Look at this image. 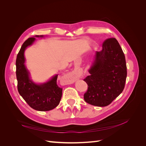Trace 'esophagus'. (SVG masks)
Listing matches in <instances>:
<instances>
[{
	"label": "esophagus",
	"mask_w": 146,
	"mask_h": 146,
	"mask_svg": "<svg viewBox=\"0 0 146 146\" xmlns=\"http://www.w3.org/2000/svg\"><path fill=\"white\" fill-rule=\"evenodd\" d=\"M68 82L69 83H72L74 82L75 81V78H74V76H73L72 74H69L68 75Z\"/></svg>",
	"instance_id": "esophagus-1"
}]
</instances>
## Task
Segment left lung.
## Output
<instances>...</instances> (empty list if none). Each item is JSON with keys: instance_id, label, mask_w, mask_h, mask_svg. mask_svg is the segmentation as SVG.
<instances>
[{"instance_id": "left-lung-1", "label": "left lung", "mask_w": 146, "mask_h": 146, "mask_svg": "<svg viewBox=\"0 0 146 146\" xmlns=\"http://www.w3.org/2000/svg\"><path fill=\"white\" fill-rule=\"evenodd\" d=\"M88 76L84 81L88 90L84 100L97 107L111 104L123 91L127 77L124 54L115 38L103 42L102 49L96 52Z\"/></svg>"}]
</instances>
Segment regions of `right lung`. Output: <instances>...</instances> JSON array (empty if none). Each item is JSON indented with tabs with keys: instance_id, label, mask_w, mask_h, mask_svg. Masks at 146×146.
Segmentation results:
<instances>
[{
	"instance_id": "right-lung-1",
	"label": "right lung",
	"mask_w": 146,
	"mask_h": 146,
	"mask_svg": "<svg viewBox=\"0 0 146 146\" xmlns=\"http://www.w3.org/2000/svg\"><path fill=\"white\" fill-rule=\"evenodd\" d=\"M43 36V35H36L35 37ZM35 39L34 37L28 38L23 43L17 55L16 73L17 90L31 108L37 111H46L58 105L63 89L57 85V74L47 82L41 84L35 83L30 79V72L25 65L24 52L27 47L33 44Z\"/></svg>"
}]
</instances>
